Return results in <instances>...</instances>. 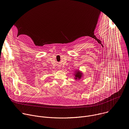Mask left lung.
<instances>
[{
    "label": "left lung",
    "mask_w": 129,
    "mask_h": 129,
    "mask_svg": "<svg viewBox=\"0 0 129 129\" xmlns=\"http://www.w3.org/2000/svg\"><path fill=\"white\" fill-rule=\"evenodd\" d=\"M75 79L76 80H80L82 78L83 76V73H82L79 70H77L76 71V72H75Z\"/></svg>",
    "instance_id": "obj_1"
}]
</instances>
